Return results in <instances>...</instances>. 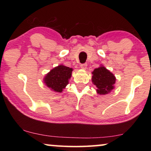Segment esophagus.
<instances>
[{"label":"esophagus","instance_id":"obj_1","mask_svg":"<svg viewBox=\"0 0 151 151\" xmlns=\"http://www.w3.org/2000/svg\"><path fill=\"white\" fill-rule=\"evenodd\" d=\"M80 67H81L82 69H86V67H87V64H86V63L82 64V65H80Z\"/></svg>","mask_w":151,"mask_h":151}]
</instances>
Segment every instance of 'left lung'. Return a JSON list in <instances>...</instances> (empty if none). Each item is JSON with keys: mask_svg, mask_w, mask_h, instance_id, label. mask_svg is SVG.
<instances>
[{"mask_svg": "<svg viewBox=\"0 0 151 151\" xmlns=\"http://www.w3.org/2000/svg\"><path fill=\"white\" fill-rule=\"evenodd\" d=\"M92 74V82L96 85L98 94H108L114 88L115 77L104 67L102 66L95 69Z\"/></svg>", "mask_w": 151, "mask_h": 151, "instance_id": "8db88e82", "label": "left lung"}]
</instances>
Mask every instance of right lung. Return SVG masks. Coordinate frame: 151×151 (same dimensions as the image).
I'll return each mask as SVG.
<instances>
[{"instance_id": "add662e5", "label": "right lung", "mask_w": 151, "mask_h": 151, "mask_svg": "<svg viewBox=\"0 0 151 151\" xmlns=\"http://www.w3.org/2000/svg\"><path fill=\"white\" fill-rule=\"evenodd\" d=\"M73 69L60 65L51 69L44 78L45 84L55 92L61 93L69 83Z\"/></svg>"}]
</instances>
